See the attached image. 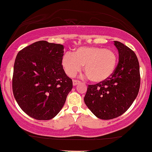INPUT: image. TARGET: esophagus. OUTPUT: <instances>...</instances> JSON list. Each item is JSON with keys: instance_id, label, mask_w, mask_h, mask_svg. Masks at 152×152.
I'll list each match as a JSON object with an SVG mask.
<instances>
[{"instance_id": "obj_1", "label": "esophagus", "mask_w": 152, "mask_h": 152, "mask_svg": "<svg viewBox=\"0 0 152 152\" xmlns=\"http://www.w3.org/2000/svg\"><path fill=\"white\" fill-rule=\"evenodd\" d=\"M79 83L80 81H78V80H74V81H73V85H74V86H76V85L78 84Z\"/></svg>"}]
</instances>
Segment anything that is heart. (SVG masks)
I'll list each match as a JSON object with an SVG mask.
<instances>
[{
  "mask_svg": "<svg viewBox=\"0 0 152 152\" xmlns=\"http://www.w3.org/2000/svg\"><path fill=\"white\" fill-rule=\"evenodd\" d=\"M117 55L113 50L97 46H82L76 48L74 54L67 52L63 56L61 64L66 74L74 77L84 71L94 83L106 81L114 74L117 65Z\"/></svg>",
  "mask_w": 152,
  "mask_h": 152,
  "instance_id": "1",
  "label": "heart"
}]
</instances>
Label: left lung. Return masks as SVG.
Listing matches in <instances>:
<instances>
[{
	"mask_svg": "<svg viewBox=\"0 0 152 152\" xmlns=\"http://www.w3.org/2000/svg\"><path fill=\"white\" fill-rule=\"evenodd\" d=\"M118 51V63L109 79L88 85L84 102L96 117L112 119L121 116L133 104L140 87L139 64L129 47L114 41Z\"/></svg>",
	"mask_w": 152,
	"mask_h": 152,
	"instance_id": "obj_1",
	"label": "left lung"
}]
</instances>
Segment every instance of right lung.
I'll return each mask as SVG.
<instances>
[{"mask_svg":"<svg viewBox=\"0 0 152 152\" xmlns=\"http://www.w3.org/2000/svg\"><path fill=\"white\" fill-rule=\"evenodd\" d=\"M64 48L40 41L17 54L12 81L13 96L20 109L35 119L55 117L72 89V80L61 64Z\"/></svg>","mask_w":152,"mask_h":152,"instance_id":"right-lung-1","label":"right lung"}]
</instances>
